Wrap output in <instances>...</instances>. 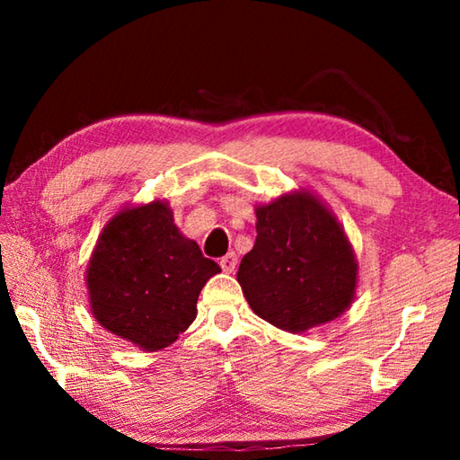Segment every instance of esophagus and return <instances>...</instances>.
<instances>
[{"label":"esophagus","mask_w":460,"mask_h":460,"mask_svg":"<svg viewBox=\"0 0 460 460\" xmlns=\"http://www.w3.org/2000/svg\"><path fill=\"white\" fill-rule=\"evenodd\" d=\"M221 268H223V271H227V274H231V271H235V268H237V255L235 253H227V255H223L221 258Z\"/></svg>","instance_id":"34e87169"}]
</instances>
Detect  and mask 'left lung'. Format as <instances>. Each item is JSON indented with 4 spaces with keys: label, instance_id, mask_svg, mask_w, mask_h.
<instances>
[{
    "label": "left lung",
    "instance_id": "obj_1",
    "mask_svg": "<svg viewBox=\"0 0 460 460\" xmlns=\"http://www.w3.org/2000/svg\"><path fill=\"white\" fill-rule=\"evenodd\" d=\"M255 245L237 282L255 314L288 332L331 323L353 305V247L331 208L294 190L255 207Z\"/></svg>",
    "mask_w": 460,
    "mask_h": 460
}]
</instances>
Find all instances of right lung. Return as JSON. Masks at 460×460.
<instances>
[{
	"label": "right lung",
	"instance_id": "1",
	"mask_svg": "<svg viewBox=\"0 0 460 460\" xmlns=\"http://www.w3.org/2000/svg\"><path fill=\"white\" fill-rule=\"evenodd\" d=\"M219 263L174 225L166 200L126 207L101 231L87 266L97 323L144 351H160L197 318V300Z\"/></svg>",
	"mask_w": 460,
	"mask_h": 460
}]
</instances>
